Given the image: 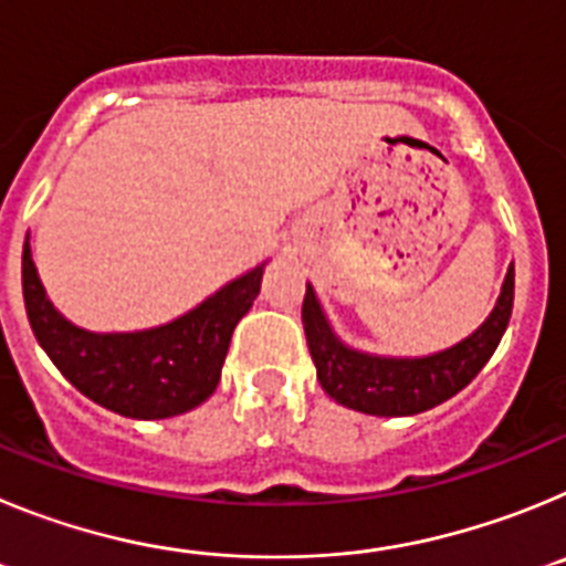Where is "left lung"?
<instances>
[{
    "label": "left lung",
    "instance_id": "obj_1",
    "mask_svg": "<svg viewBox=\"0 0 566 566\" xmlns=\"http://www.w3.org/2000/svg\"><path fill=\"white\" fill-rule=\"evenodd\" d=\"M516 274L507 269L502 294L476 332L431 357H377L354 352L328 326L317 294L306 283L303 328L323 391L345 408L371 417H413L451 399L484 368L513 312Z\"/></svg>",
    "mask_w": 566,
    "mask_h": 566
}]
</instances>
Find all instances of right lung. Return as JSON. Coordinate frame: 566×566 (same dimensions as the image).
<instances>
[{"label":"right lung","mask_w":566,"mask_h":566,"mask_svg":"<svg viewBox=\"0 0 566 566\" xmlns=\"http://www.w3.org/2000/svg\"><path fill=\"white\" fill-rule=\"evenodd\" d=\"M263 266L232 280L167 326L96 334L73 326L44 294L30 243L22 252V294L30 328L59 371L87 399L129 419H167L209 399L221 379L238 319L252 308Z\"/></svg>","instance_id":"right-lung-1"}]
</instances>
